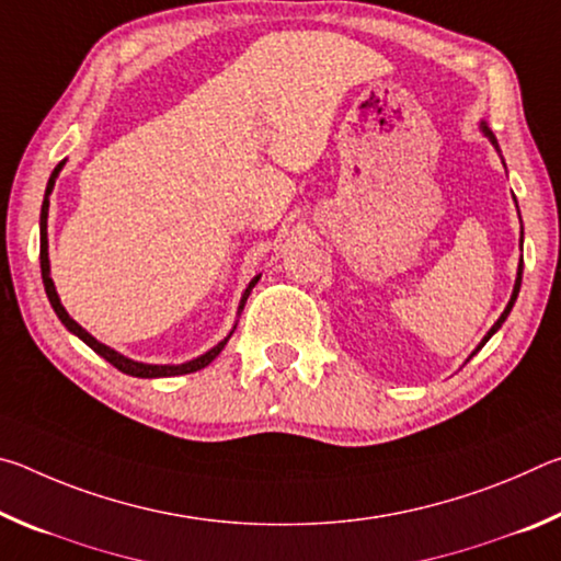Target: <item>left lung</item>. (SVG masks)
<instances>
[{"instance_id": "obj_1", "label": "left lung", "mask_w": 561, "mask_h": 561, "mask_svg": "<svg viewBox=\"0 0 561 561\" xmlns=\"http://www.w3.org/2000/svg\"><path fill=\"white\" fill-rule=\"evenodd\" d=\"M480 130H482V136H485L488 140H490V144L492 146H495V150H497V153H500V146H497V138L495 136H492V130L488 128V123L485 121H482L480 123ZM517 203V201H515ZM519 213V210H517ZM522 234H525V232H522ZM522 242H525V237H519V247H522ZM519 287H522V257H519V264H517V279H515V287H512V297H510V301H507V307H505V311H502V314H500V319L495 321V324H492V329L488 331V334H485V339H482L480 341V344H478V348H474L472 351V354L468 356V360L474 356V354H478V351L482 348V346H485L488 344V341L492 339V334H495V331L502 327V324H505V319L510 317V311H512V307H515V301H517V294H519Z\"/></svg>"}]
</instances>
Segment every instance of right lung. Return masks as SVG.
Instances as JSON below:
<instances>
[{
    "label": "right lung",
    "mask_w": 561,
    "mask_h": 561,
    "mask_svg": "<svg viewBox=\"0 0 561 561\" xmlns=\"http://www.w3.org/2000/svg\"><path fill=\"white\" fill-rule=\"evenodd\" d=\"M64 165H66V160H61V163L54 168V173H51V178H49V183H46V193H44V203H42V217H39V234H42V247H39L42 279H44L46 297H49L51 307H54V311H56V317L61 319V324H64L66 329H69L73 336H79V339L83 341V344H87V346H91L93 351H96V354H99L101 358H106L111 366H116L118 371L128 374V376H136V378H168V376H183V374H193V371H201V368H205V366H210L213 360H215L217 356H220V351L225 348L227 341H230V336L234 334L237 324L232 327L230 334H227V336L220 341V344H215L210 351H205L203 356H197V358H193V360H185V364H144V360H133V358H128V356L118 354L116 348H111V346H106V344H101L99 339H93L87 329H83L81 324H76V321L69 317V311L64 309V304H61V299H59V294H56L54 279H51V264H49V234H46V220H49V195H51L56 178H59V173H61V168H64ZM260 277H262V274H257V277H254L250 284H247V289L242 291L240 307H237V317L242 314L244 301H247V297H250V291L254 289V284L260 282Z\"/></svg>",
    "instance_id": "add662e5"
}]
</instances>
